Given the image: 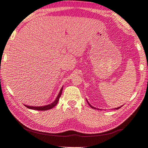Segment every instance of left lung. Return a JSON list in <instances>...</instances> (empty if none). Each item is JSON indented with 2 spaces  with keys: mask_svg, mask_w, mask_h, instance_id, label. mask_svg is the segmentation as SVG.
Listing matches in <instances>:
<instances>
[{
  "mask_svg": "<svg viewBox=\"0 0 148 148\" xmlns=\"http://www.w3.org/2000/svg\"><path fill=\"white\" fill-rule=\"evenodd\" d=\"M86 101H87V102H88V105L91 107V108H92L93 109H96L95 108H94V107H93V106H91L90 104V103H89V102H88V100H86ZM123 106H120V107H118V108H114V109H119V108H121V107Z\"/></svg>",
  "mask_w": 148,
  "mask_h": 148,
  "instance_id": "obj_1",
  "label": "left lung"
}]
</instances>
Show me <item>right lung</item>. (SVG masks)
I'll use <instances>...</instances> for the list:
<instances>
[{"mask_svg": "<svg viewBox=\"0 0 148 148\" xmlns=\"http://www.w3.org/2000/svg\"><path fill=\"white\" fill-rule=\"evenodd\" d=\"M62 88H63V87L61 88L60 91L57 97H56V98L55 101L53 102H52L51 103H50V104H48V105H47V106H39V107L29 106H27V105H25V106L27 107V108H28L29 109H34V110H38V111H46V110L51 109L54 108V107L58 103L60 97V96L62 95V90H63Z\"/></svg>", "mask_w": 148, "mask_h": 148, "instance_id": "obj_1", "label": "right lung"}]
</instances>
